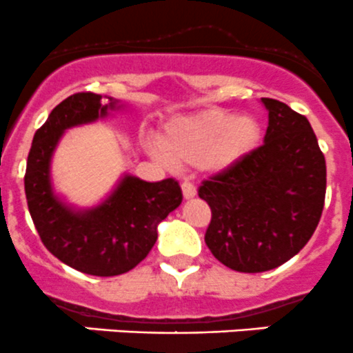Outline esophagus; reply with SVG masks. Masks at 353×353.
I'll return each mask as SVG.
<instances>
[{
    "instance_id": "esophagus-1",
    "label": "esophagus",
    "mask_w": 353,
    "mask_h": 353,
    "mask_svg": "<svg viewBox=\"0 0 353 353\" xmlns=\"http://www.w3.org/2000/svg\"><path fill=\"white\" fill-rule=\"evenodd\" d=\"M181 192H183L185 199H192L197 194V188H195V185L190 183V181H183V183H181Z\"/></svg>"
}]
</instances>
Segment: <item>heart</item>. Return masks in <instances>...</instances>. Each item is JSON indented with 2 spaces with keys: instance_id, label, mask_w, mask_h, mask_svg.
<instances>
[{
  "instance_id": "1",
  "label": "heart",
  "mask_w": 353,
  "mask_h": 353,
  "mask_svg": "<svg viewBox=\"0 0 353 353\" xmlns=\"http://www.w3.org/2000/svg\"><path fill=\"white\" fill-rule=\"evenodd\" d=\"M259 139L261 125L254 117L211 108L170 121L152 152L178 166L199 165L218 173L252 152Z\"/></svg>"
}]
</instances>
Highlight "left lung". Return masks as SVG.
I'll list each match as a JSON object with an SVG mask.
<instances>
[{"mask_svg": "<svg viewBox=\"0 0 353 353\" xmlns=\"http://www.w3.org/2000/svg\"><path fill=\"white\" fill-rule=\"evenodd\" d=\"M264 144L202 181L211 208L205 245L226 268L263 273L299 254L317 228L326 195V161L309 120L276 99Z\"/></svg>", "mask_w": 353, "mask_h": 353, "instance_id": "1", "label": "left lung"}]
</instances>
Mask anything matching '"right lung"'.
Wrapping results in <instances>:
<instances>
[{
	"label": "right lung",
	"instance_id": "right-lung-1",
	"mask_svg": "<svg viewBox=\"0 0 353 353\" xmlns=\"http://www.w3.org/2000/svg\"><path fill=\"white\" fill-rule=\"evenodd\" d=\"M113 99L101 104L94 92H77L58 104L34 134L23 176L34 226L44 247L61 263L92 276H117L134 270L151 252L158 225L180 205L175 178L144 181L125 176L99 208L73 212L51 192L50 159L63 130L104 117Z\"/></svg>",
	"mask_w": 353,
	"mask_h": 353
}]
</instances>
